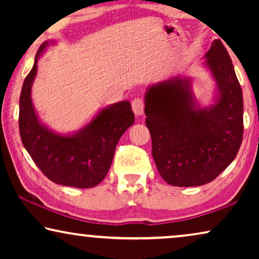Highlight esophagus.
Instances as JSON below:
<instances>
[{"mask_svg":"<svg viewBox=\"0 0 259 259\" xmlns=\"http://www.w3.org/2000/svg\"><path fill=\"white\" fill-rule=\"evenodd\" d=\"M132 109L137 116L143 115L144 113V100L141 98H136L132 101Z\"/></svg>","mask_w":259,"mask_h":259,"instance_id":"esophagus-1","label":"esophagus"}]
</instances>
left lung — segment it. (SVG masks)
Masks as SVG:
<instances>
[{"label": "left lung", "mask_w": 259, "mask_h": 259, "mask_svg": "<svg viewBox=\"0 0 259 259\" xmlns=\"http://www.w3.org/2000/svg\"><path fill=\"white\" fill-rule=\"evenodd\" d=\"M214 80L212 104L201 106L190 76H171L145 93L152 155L161 178L173 186H201L233 161L243 140V95L231 59L219 40L204 55Z\"/></svg>", "instance_id": "left-lung-1"}]
</instances>
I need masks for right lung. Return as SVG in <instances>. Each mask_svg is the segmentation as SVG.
Instances as JSON below:
<instances>
[{"mask_svg": "<svg viewBox=\"0 0 259 259\" xmlns=\"http://www.w3.org/2000/svg\"><path fill=\"white\" fill-rule=\"evenodd\" d=\"M55 41L38 48L34 66L24 79L20 95V136L24 148L53 183L90 189L100 184L109 171L116 144L134 123L128 100L102 107L90 122L70 133H59L41 121L31 100L37 61Z\"/></svg>", "mask_w": 259, "mask_h": 259, "instance_id": "right-lung-1", "label": "right lung"}]
</instances>
